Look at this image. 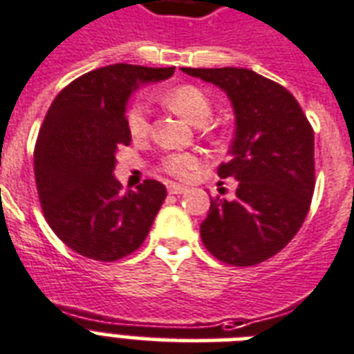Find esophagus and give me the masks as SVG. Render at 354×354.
<instances>
[{
    "label": "esophagus",
    "mask_w": 354,
    "mask_h": 354,
    "mask_svg": "<svg viewBox=\"0 0 354 354\" xmlns=\"http://www.w3.org/2000/svg\"><path fill=\"white\" fill-rule=\"evenodd\" d=\"M168 192H169V194H175V196H179V194H185L186 186H180V185H175V183H169Z\"/></svg>",
    "instance_id": "34e87169"
}]
</instances>
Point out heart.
I'll return each mask as SVG.
<instances>
[{"label":"heart","instance_id":"b5f03b06","mask_svg":"<svg viewBox=\"0 0 354 354\" xmlns=\"http://www.w3.org/2000/svg\"><path fill=\"white\" fill-rule=\"evenodd\" d=\"M166 103L177 114L185 118L186 122L194 123V125H205L212 114V103L208 100V95L194 84H180L177 88L169 90L166 94ZM125 123H127L129 134L133 138H144L149 131L146 105L140 101H134L127 109ZM197 164L199 160L192 153H169L162 158V169L175 177H188L197 168Z\"/></svg>","mask_w":354,"mask_h":354}]
</instances>
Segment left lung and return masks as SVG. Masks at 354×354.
I'll return each instance as SVG.
<instances>
[{
    "mask_svg": "<svg viewBox=\"0 0 354 354\" xmlns=\"http://www.w3.org/2000/svg\"><path fill=\"white\" fill-rule=\"evenodd\" d=\"M231 100L236 129L221 179L238 180L232 201L210 199L201 240L216 259L254 266L281 251L303 225L314 194V131L281 84L248 68H183Z\"/></svg>",
    "mask_w": 354,
    "mask_h": 354,
    "instance_id": "left-lung-1",
    "label": "left lung"
}]
</instances>
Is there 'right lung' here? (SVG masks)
I'll list each match as a JSON object with an SVG mask.
<instances>
[{
  "instance_id": "add662e5",
  "label": "right lung",
  "mask_w": 354,
  "mask_h": 354,
  "mask_svg": "<svg viewBox=\"0 0 354 354\" xmlns=\"http://www.w3.org/2000/svg\"><path fill=\"white\" fill-rule=\"evenodd\" d=\"M175 68L111 64L72 81L53 100L35 146L44 218L75 253L112 262L142 245L166 199L147 179L122 192L112 175L120 146L131 144L125 106L140 84L171 77Z\"/></svg>"
}]
</instances>
